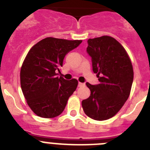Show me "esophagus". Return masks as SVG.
<instances>
[{"mask_svg": "<svg viewBox=\"0 0 150 150\" xmlns=\"http://www.w3.org/2000/svg\"><path fill=\"white\" fill-rule=\"evenodd\" d=\"M84 83H81V82H79V87H82V86H84Z\"/></svg>", "mask_w": 150, "mask_h": 150, "instance_id": "esophagus-1", "label": "esophagus"}]
</instances>
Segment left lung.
Segmentation results:
<instances>
[{
  "label": "left lung",
  "mask_w": 150,
  "mask_h": 150,
  "mask_svg": "<svg viewBox=\"0 0 150 150\" xmlns=\"http://www.w3.org/2000/svg\"><path fill=\"white\" fill-rule=\"evenodd\" d=\"M87 52L91 57L98 84L86 85L91 91L82 100L83 110L94 120L103 121L116 115L131 93L134 70L122 44L110 36L88 39Z\"/></svg>",
  "instance_id": "1"
}]
</instances>
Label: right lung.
<instances>
[{
	"instance_id": "right-lung-1",
	"label": "right lung",
	"mask_w": 150,
	"mask_h": 150,
	"mask_svg": "<svg viewBox=\"0 0 150 150\" xmlns=\"http://www.w3.org/2000/svg\"><path fill=\"white\" fill-rule=\"evenodd\" d=\"M81 42L49 37L28 51L21 67V88L28 106L38 116L54 118L64 110L78 81H67L57 76V72H60L65 56Z\"/></svg>"
}]
</instances>
